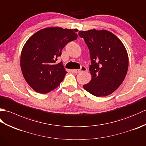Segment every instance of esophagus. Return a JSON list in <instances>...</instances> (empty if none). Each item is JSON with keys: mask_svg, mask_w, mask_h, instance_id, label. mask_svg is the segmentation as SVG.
<instances>
[{"mask_svg": "<svg viewBox=\"0 0 146 146\" xmlns=\"http://www.w3.org/2000/svg\"><path fill=\"white\" fill-rule=\"evenodd\" d=\"M86 71V68L85 66H82L80 69H77V70H75V72L76 73H78L82 72V71Z\"/></svg>", "mask_w": 146, "mask_h": 146, "instance_id": "1", "label": "esophagus"}]
</instances>
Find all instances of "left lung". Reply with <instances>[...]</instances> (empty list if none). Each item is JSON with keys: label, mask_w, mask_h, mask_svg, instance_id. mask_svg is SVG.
Segmentation results:
<instances>
[{"label": "left lung", "mask_w": 146, "mask_h": 146, "mask_svg": "<svg viewBox=\"0 0 146 146\" xmlns=\"http://www.w3.org/2000/svg\"><path fill=\"white\" fill-rule=\"evenodd\" d=\"M90 51L92 79L83 88L96 97L114 92L124 80L129 66L125 47L117 37L107 30L80 31Z\"/></svg>", "instance_id": "8db88e82"}]
</instances>
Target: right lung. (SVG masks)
Masks as SVG:
<instances>
[{"label":"right lung","instance_id":"right-lung-1","mask_svg":"<svg viewBox=\"0 0 146 146\" xmlns=\"http://www.w3.org/2000/svg\"><path fill=\"white\" fill-rule=\"evenodd\" d=\"M77 29L49 27L34 34L24 44L21 68L26 82L35 92L46 94L57 88L67 71L58 57L68 42L78 38Z\"/></svg>","mask_w":146,"mask_h":146}]
</instances>
